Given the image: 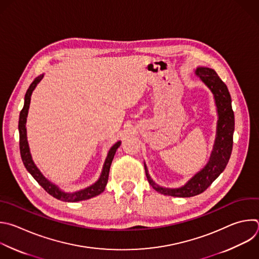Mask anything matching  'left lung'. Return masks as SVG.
Wrapping results in <instances>:
<instances>
[{"instance_id": "obj_1", "label": "left lung", "mask_w": 259, "mask_h": 259, "mask_svg": "<svg viewBox=\"0 0 259 259\" xmlns=\"http://www.w3.org/2000/svg\"><path fill=\"white\" fill-rule=\"evenodd\" d=\"M195 74L211 91L215 101L219 120L213 149L206 165L180 188L171 189L158 186L151 180L147 167L144 164L148 183L155 191L163 195L175 197H191L202 193L221 175L232 153L235 118L232 109V100L227 85L223 82V80L219 77L213 69L207 67H198L195 71Z\"/></svg>"}]
</instances>
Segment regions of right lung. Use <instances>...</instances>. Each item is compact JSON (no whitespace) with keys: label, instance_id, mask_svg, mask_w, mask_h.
I'll list each match as a JSON object with an SVG mask.
<instances>
[{"label":"right lung","instance_id":"right-lung-1","mask_svg":"<svg viewBox=\"0 0 259 259\" xmlns=\"http://www.w3.org/2000/svg\"><path fill=\"white\" fill-rule=\"evenodd\" d=\"M44 74L36 77L33 82L30 84L29 89L26 92L25 98H24V107L20 112V116H19V125H18V129H19V147H20V154H21V158L22 161L26 167V169L29 171L30 175L36 180V182L53 197L62 200V201H67V202H76V201H81V200H86L90 199L92 197H95L99 194H101L102 192H104L107 183H108V179H109V171H110V167L114 158V155L116 153V150L118 149V147L121 145V141H118L117 143H115L111 149L109 150L108 156L106 158L104 167H103V171L102 175L100 177V179L92 186L73 192V193H67L62 191L59 187H57L55 184L51 183L48 179H46L44 177V175L40 173V170L36 167V165L34 164L32 158H31V154L29 151V146H28V142H27V136H26V118H27V114H28V109H29V105H30V98L32 95V92L34 91L35 86L37 85V83L42 79Z\"/></svg>","mask_w":259,"mask_h":259}]
</instances>
